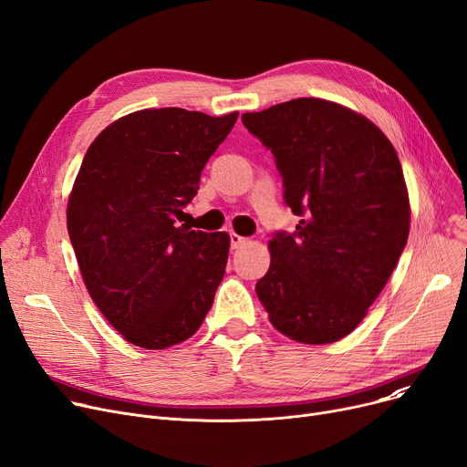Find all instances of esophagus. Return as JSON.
<instances>
[{"mask_svg": "<svg viewBox=\"0 0 467 467\" xmlns=\"http://www.w3.org/2000/svg\"><path fill=\"white\" fill-rule=\"evenodd\" d=\"M250 240L246 238V236H242V234H236V233H231V248L233 250H238V248H242L244 244H248Z\"/></svg>", "mask_w": 467, "mask_h": 467, "instance_id": "obj_1", "label": "esophagus"}]
</instances>
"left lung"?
<instances>
[{
    "instance_id": "1",
    "label": "left lung",
    "mask_w": 467,
    "mask_h": 467,
    "mask_svg": "<svg viewBox=\"0 0 467 467\" xmlns=\"http://www.w3.org/2000/svg\"><path fill=\"white\" fill-rule=\"evenodd\" d=\"M242 122L276 159L297 233L268 242L271 266L255 285L271 324L303 345L352 333L405 248L409 191L394 145L365 115L297 98Z\"/></svg>"
}]
</instances>
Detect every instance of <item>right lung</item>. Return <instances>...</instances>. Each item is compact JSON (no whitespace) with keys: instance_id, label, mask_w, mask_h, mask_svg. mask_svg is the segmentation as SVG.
<instances>
[{"instance_id":"right-lung-1","label":"right lung","mask_w":467,"mask_h":467,"mask_svg":"<svg viewBox=\"0 0 467 467\" xmlns=\"http://www.w3.org/2000/svg\"><path fill=\"white\" fill-rule=\"evenodd\" d=\"M236 119L140 109L113 120L85 153L67 199L69 240L94 305L140 348L180 345L212 308L231 238L176 219Z\"/></svg>"}]
</instances>
